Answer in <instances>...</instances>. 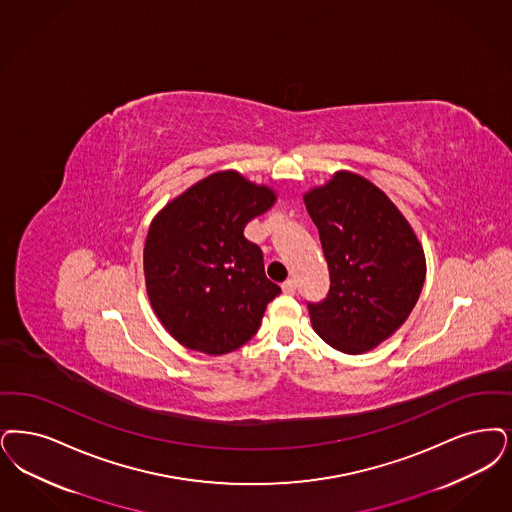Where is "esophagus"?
Wrapping results in <instances>:
<instances>
[{"instance_id":"1","label":"esophagus","mask_w":512,"mask_h":512,"mask_svg":"<svg viewBox=\"0 0 512 512\" xmlns=\"http://www.w3.org/2000/svg\"><path fill=\"white\" fill-rule=\"evenodd\" d=\"M282 289H284V293H287V295H295L297 293V282L295 280H286L282 284Z\"/></svg>"}]
</instances>
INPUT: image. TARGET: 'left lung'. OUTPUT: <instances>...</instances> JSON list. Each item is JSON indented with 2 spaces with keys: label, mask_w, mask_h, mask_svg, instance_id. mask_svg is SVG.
Instances as JSON below:
<instances>
[{
  "label": "left lung",
  "mask_w": 512,
  "mask_h": 512,
  "mask_svg": "<svg viewBox=\"0 0 512 512\" xmlns=\"http://www.w3.org/2000/svg\"><path fill=\"white\" fill-rule=\"evenodd\" d=\"M328 261L329 291L307 303L333 348L362 354L408 320L425 282V255L404 215L364 177L339 171L305 194Z\"/></svg>",
  "instance_id": "obj_1"
}]
</instances>
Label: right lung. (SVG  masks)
Masks as SVG:
<instances>
[{"label": "right lung", "instance_id": "add662e5", "mask_svg": "<svg viewBox=\"0 0 512 512\" xmlns=\"http://www.w3.org/2000/svg\"><path fill=\"white\" fill-rule=\"evenodd\" d=\"M276 196L236 171L213 173L156 215L144 242V278L164 328L186 348L226 354L246 345L282 289L263 251L244 236Z\"/></svg>", "mask_w": 512, "mask_h": 512}]
</instances>
